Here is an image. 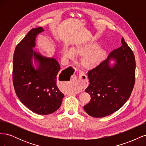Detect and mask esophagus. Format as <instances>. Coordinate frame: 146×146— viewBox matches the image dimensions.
<instances>
[{
	"label": "esophagus",
	"mask_w": 146,
	"mask_h": 146,
	"mask_svg": "<svg viewBox=\"0 0 146 146\" xmlns=\"http://www.w3.org/2000/svg\"><path fill=\"white\" fill-rule=\"evenodd\" d=\"M80 76L81 77H86V75H85V74L84 73L83 71H82V70H80ZM77 82H80V80H78L77 81Z\"/></svg>",
	"instance_id": "esophagus-1"
}]
</instances>
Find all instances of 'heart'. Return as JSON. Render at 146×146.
Returning a JSON list of instances; mask_svg holds the SVG:
<instances>
[{"label":"heart","mask_w":146,"mask_h":146,"mask_svg":"<svg viewBox=\"0 0 146 146\" xmlns=\"http://www.w3.org/2000/svg\"><path fill=\"white\" fill-rule=\"evenodd\" d=\"M61 54L66 60H74L77 55H83V64L87 68H92L98 64L104 59L105 51L103 48L98 47V44L93 42L83 44L74 48L68 45H64L61 49Z\"/></svg>","instance_id":"b5f03b06"}]
</instances>
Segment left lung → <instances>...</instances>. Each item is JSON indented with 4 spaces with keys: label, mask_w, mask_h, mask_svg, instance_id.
I'll use <instances>...</instances> for the list:
<instances>
[{
    "label": "left lung",
    "mask_w": 146,
    "mask_h": 146,
    "mask_svg": "<svg viewBox=\"0 0 146 146\" xmlns=\"http://www.w3.org/2000/svg\"><path fill=\"white\" fill-rule=\"evenodd\" d=\"M110 52L108 58L88 72L90 85L85 90L91 96L83 107L90 116L102 117L120 109L129 99L135 82V59L133 52L125 42ZM113 58L117 63H109Z\"/></svg>",
    "instance_id": "8db88e82"
}]
</instances>
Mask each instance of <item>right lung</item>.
Returning <instances> with one entry per match:
<instances>
[{"mask_svg":"<svg viewBox=\"0 0 146 146\" xmlns=\"http://www.w3.org/2000/svg\"><path fill=\"white\" fill-rule=\"evenodd\" d=\"M44 31L42 27L32 29L16 47L13 83L17 96L25 107L34 113L46 115L60 108L64 95L56 85L60 69L58 61L33 50L36 35ZM32 59L37 61L38 68L33 67Z\"/></svg>","mask_w":146,"mask_h":146,"instance_id":"obj_1","label":"right lung"}]
</instances>
